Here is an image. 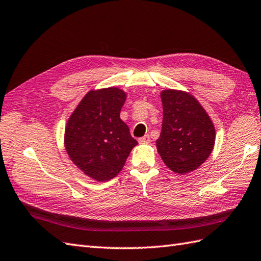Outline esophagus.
I'll return each mask as SVG.
<instances>
[{
    "mask_svg": "<svg viewBox=\"0 0 261 261\" xmlns=\"http://www.w3.org/2000/svg\"><path fill=\"white\" fill-rule=\"evenodd\" d=\"M150 141H151V139H150L149 135H145L144 137L139 139V142H140V143H149Z\"/></svg>",
    "mask_w": 261,
    "mask_h": 261,
    "instance_id": "1",
    "label": "esophagus"
}]
</instances>
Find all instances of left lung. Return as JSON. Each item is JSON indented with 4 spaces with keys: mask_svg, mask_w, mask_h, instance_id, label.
Segmentation results:
<instances>
[{
    "mask_svg": "<svg viewBox=\"0 0 261 261\" xmlns=\"http://www.w3.org/2000/svg\"><path fill=\"white\" fill-rule=\"evenodd\" d=\"M163 119L155 141L158 153L171 171L196 170L213 152L216 130L213 120L190 92L167 89L160 93Z\"/></svg>",
    "mask_w": 261,
    "mask_h": 261,
    "instance_id": "left-lung-1",
    "label": "left lung"
}]
</instances>
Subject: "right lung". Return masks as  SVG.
<instances>
[{"label":"right lung","mask_w":261,"mask_h":261,"mask_svg":"<svg viewBox=\"0 0 261 261\" xmlns=\"http://www.w3.org/2000/svg\"><path fill=\"white\" fill-rule=\"evenodd\" d=\"M126 93L116 87L90 90L71 113L64 131L69 158L99 182L117 177L138 144L120 119Z\"/></svg>","instance_id":"obj_1"}]
</instances>
